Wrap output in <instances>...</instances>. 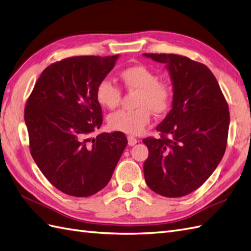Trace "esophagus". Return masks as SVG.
<instances>
[{
	"mask_svg": "<svg viewBox=\"0 0 251 251\" xmlns=\"http://www.w3.org/2000/svg\"><path fill=\"white\" fill-rule=\"evenodd\" d=\"M127 140H128V145H129V146H133L134 144L138 143V140H137L136 138H134V137H132V136L128 137Z\"/></svg>",
	"mask_w": 251,
	"mask_h": 251,
	"instance_id": "1",
	"label": "esophagus"
}]
</instances>
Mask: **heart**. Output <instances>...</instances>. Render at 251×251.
Here are the masks:
<instances>
[{
	"label": "heart",
	"instance_id": "heart-1",
	"mask_svg": "<svg viewBox=\"0 0 251 251\" xmlns=\"http://www.w3.org/2000/svg\"><path fill=\"white\" fill-rule=\"evenodd\" d=\"M119 78L124 87L130 91H137L133 110H122L108 118L111 129L127 134L142 133L151 123V112L157 115L169 111L173 101V88L168 81L158 80L156 72L143 64L123 69ZM95 99L98 104L113 110L120 105L121 90L107 79L100 80L95 88Z\"/></svg>",
	"mask_w": 251,
	"mask_h": 251
}]
</instances>
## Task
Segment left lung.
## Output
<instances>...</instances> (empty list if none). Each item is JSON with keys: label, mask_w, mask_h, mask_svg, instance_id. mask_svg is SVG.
Masks as SVG:
<instances>
[{"label": "left lung", "mask_w": 251, "mask_h": 251, "mask_svg": "<svg viewBox=\"0 0 251 251\" xmlns=\"http://www.w3.org/2000/svg\"><path fill=\"white\" fill-rule=\"evenodd\" d=\"M143 56L164 63L173 85L172 109L156 128L161 138L143 140L149 149L145 181L159 195L182 197L201 187L221 162L230 123L228 104L204 64L176 54Z\"/></svg>", "instance_id": "8db88e82"}]
</instances>
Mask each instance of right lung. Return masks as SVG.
Returning <instances> with one entry per match:
<instances>
[{
  "label": "right lung",
  "instance_id": "1",
  "mask_svg": "<svg viewBox=\"0 0 251 251\" xmlns=\"http://www.w3.org/2000/svg\"><path fill=\"white\" fill-rule=\"evenodd\" d=\"M119 55L76 56L50 64L24 110L31 157L55 188L88 197L108 184L127 145L123 132L90 134L101 126L95 88Z\"/></svg>",
  "mask_w": 251,
  "mask_h": 251
}]
</instances>
